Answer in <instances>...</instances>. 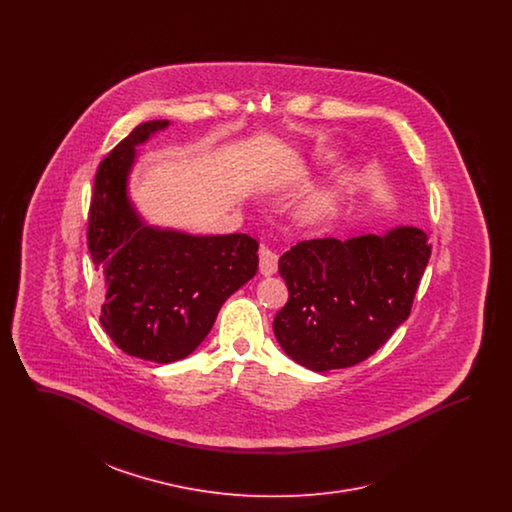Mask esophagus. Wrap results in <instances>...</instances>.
Wrapping results in <instances>:
<instances>
[{"mask_svg": "<svg viewBox=\"0 0 512 512\" xmlns=\"http://www.w3.org/2000/svg\"><path fill=\"white\" fill-rule=\"evenodd\" d=\"M259 270L265 276H270V274H274L278 270V255H276V251H272L267 245H263L261 251H259Z\"/></svg>", "mask_w": 512, "mask_h": 512, "instance_id": "esophagus-1", "label": "esophagus"}]
</instances>
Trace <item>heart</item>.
Here are the masks:
<instances>
[{
    "label": "heart",
    "mask_w": 512,
    "mask_h": 512,
    "mask_svg": "<svg viewBox=\"0 0 512 512\" xmlns=\"http://www.w3.org/2000/svg\"><path fill=\"white\" fill-rule=\"evenodd\" d=\"M324 205H326V203H324Z\"/></svg>",
    "instance_id": "b5f03b06"
}]
</instances>
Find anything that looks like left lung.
Segmentation results:
<instances>
[{
	"label": "left lung",
	"mask_w": 512,
	"mask_h": 512,
	"mask_svg": "<svg viewBox=\"0 0 512 512\" xmlns=\"http://www.w3.org/2000/svg\"><path fill=\"white\" fill-rule=\"evenodd\" d=\"M430 255L428 236L413 226L293 245L278 261L290 297L274 317L276 340L317 372L365 361L411 315Z\"/></svg>",
	"instance_id": "left-lung-1"
}]
</instances>
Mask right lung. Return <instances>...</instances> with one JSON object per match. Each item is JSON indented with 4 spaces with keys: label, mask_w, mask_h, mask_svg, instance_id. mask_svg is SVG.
I'll return each instance as SVG.
<instances>
[{
    "label": "right lung",
    "mask_w": 512,
    "mask_h": 512,
    "mask_svg": "<svg viewBox=\"0 0 512 512\" xmlns=\"http://www.w3.org/2000/svg\"><path fill=\"white\" fill-rule=\"evenodd\" d=\"M169 121L138 124L99 163L88 213V249L105 280L99 322L130 357L172 363L205 340L220 305L257 272L247 234L188 236L144 226L126 197L134 146Z\"/></svg>",
    "instance_id": "1"
}]
</instances>
